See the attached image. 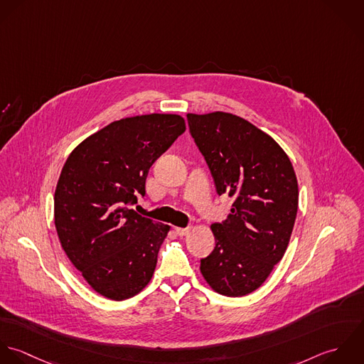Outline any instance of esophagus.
Segmentation results:
<instances>
[{
  "label": "esophagus",
  "instance_id": "34e87169",
  "mask_svg": "<svg viewBox=\"0 0 364 364\" xmlns=\"http://www.w3.org/2000/svg\"><path fill=\"white\" fill-rule=\"evenodd\" d=\"M190 230H191V228H176V233L178 236H186L190 233Z\"/></svg>",
  "mask_w": 364,
  "mask_h": 364
}]
</instances>
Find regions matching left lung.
<instances>
[{"instance_id": "8db88e82", "label": "left lung", "mask_w": 364, "mask_h": 364, "mask_svg": "<svg viewBox=\"0 0 364 364\" xmlns=\"http://www.w3.org/2000/svg\"><path fill=\"white\" fill-rule=\"evenodd\" d=\"M218 196L235 197L229 217L211 225L215 249L201 259L208 286L226 296L257 290L283 259L298 210L290 157L270 135L223 111L187 114Z\"/></svg>"}]
</instances>
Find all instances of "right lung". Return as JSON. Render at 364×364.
Masks as SVG:
<instances>
[{"label": "right lung", "instance_id": "right-lung-1", "mask_svg": "<svg viewBox=\"0 0 364 364\" xmlns=\"http://www.w3.org/2000/svg\"><path fill=\"white\" fill-rule=\"evenodd\" d=\"M186 131L176 114L114 121L69 154L55 191L60 245L88 286L122 301L145 289L170 226L128 208L150 166Z\"/></svg>", "mask_w": 364, "mask_h": 364}]
</instances>
